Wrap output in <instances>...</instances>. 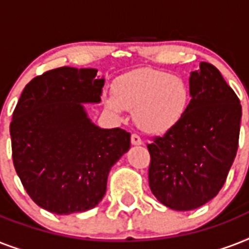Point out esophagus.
I'll return each mask as SVG.
<instances>
[{
	"mask_svg": "<svg viewBox=\"0 0 249 249\" xmlns=\"http://www.w3.org/2000/svg\"><path fill=\"white\" fill-rule=\"evenodd\" d=\"M130 142H132V144H134V146H140V144H142V140H141V137L138 136V134H132V137H130Z\"/></svg>",
	"mask_w": 249,
	"mask_h": 249,
	"instance_id": "esophagus-1",
	"label": "esophagus"
}]
</instances>
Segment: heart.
Returning a JSON list of instances; mask_svg holds the SVG:
<instances>
[{
	"mask_svg": "<svg viewBox=\"0 0 249 249\" xmlns=\"http://www.w3.org/2000/svg\"><path fill=\"white\" fill-rule=\"evenodd\" d=\"M113 98L106 107L115 113L132 111L137 126L148 134H164L173 129L185 115L190 89L179 76L142 68L125 73L115 81Z\"/></svg>",
	"mask_w": 249,
	"mask_h": 249,
	"instance_id": "1",
	"label": "heart"
}]
</instances>
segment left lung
Masks as SVG:
<instances>
[{
  "label": "left lung",
  "mask_w": 249,
  "mask_h": 249,
  "mask_svg": "<svg viewBox=\"0 0 249 249\" xmlns=\"http://www.w3.org/2000/svg\"><path fill=\"white\" fill-rule=\"evenodd\" d=\"M190 101L173 129L147 144L148 183L165 207L199 208L222 189L235 159L242 106L213 64L201 62L190 75Z\"/></svg>",
  "instance_id": "1"
}]
</instances>
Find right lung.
Here are the masks:
<instances>
[{"instance_id": "1", "label": "right lung", "mask_w": 249, "mask_h": 249, "mask_svg": "<svg viewBox=\"0 0 249 249\" xmlns=\"http://www.w3.org/2000/svg\"><path fill=\"white\" fill-rule=\"evenodd\" d=\"M94 68L60 67L25 85L10 124L13 161L25 191L55 214L94 208L130 133L91 123L84 103H99L105 79Z\"/></svg>"}]
</instances>
